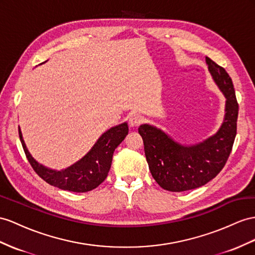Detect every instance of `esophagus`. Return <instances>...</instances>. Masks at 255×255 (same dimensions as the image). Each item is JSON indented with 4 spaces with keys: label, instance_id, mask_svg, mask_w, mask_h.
Returning a JSON list of instances; mask_svg holds the SVG:
<instances>
[{
    "label": "esophagus",
    "instance_id": "34e87169",
    "mask_svg": "<svg viewBox=\"0 0 255 255\" xmlns=\"http://www.w3.org/2000/svg\"><path fill=\"white\" fill-rule=\"evenodd\" d=\"M143 123V117L139 114H132L129 117V125L130 127H138Z\"/></svg>",
    "mask_w": 255,
    "mask_h": 255
}]
</instances>
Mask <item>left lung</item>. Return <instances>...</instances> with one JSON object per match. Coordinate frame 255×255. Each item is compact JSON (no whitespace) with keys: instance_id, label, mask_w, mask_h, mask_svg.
I'll list each match as a JSON object with an SVG mask.
<instances>
[{"instance_id":"1","label":"left lung","mask_w":255,"mask_h":255,"mask_svg":"<svg viewBox=\"0 0 255 255\" xmlns=\"http://www.w3.org/2000/svg\"><path fill=\"white\" fill-rule=\"evenodd\" d=\"M209 72L226 98L225 117L219 131L195 145H182L160 129L141 125L149 171L160 187L184 192L200 187L217 177L232 152L237 133L238 102L231 76L224 68L206 57Z\"/></svg>"}]
</instances>
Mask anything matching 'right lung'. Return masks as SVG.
I'll return each mask as SVG.
<instances>
[{
    "instance_id": "add662e5",
    "label": "right lung",
    "mask_w": 255,
    "mask_h": 255,
    "mask_svg": "<svg viewBox=\"0 0 255 255\" xmlns=\"http://www.w3.org/2000/svg\"><path fill=\"white\" fill-rule=\"evenodd\" d=\"M127 134V123L112 127L98 139L95 145L81 160L58 171L38 164L32 157L25 146L22 133L19 128V138H20L25 156L33 170L48 184L63 191L76 193H85L94 190L106 180L111 164H112L115 148L121 144Z\"/></svg>"
}]
</instances>
